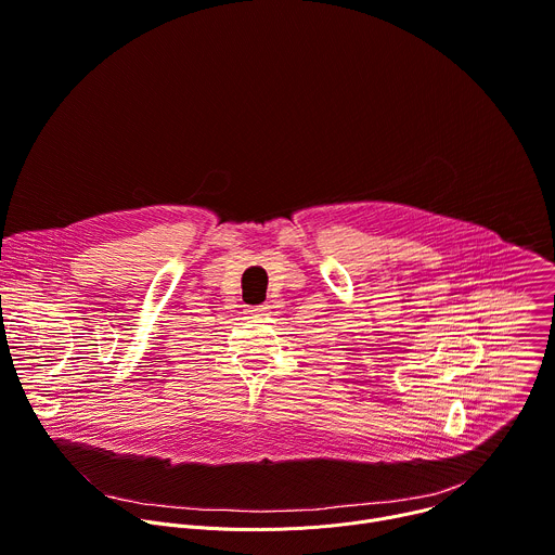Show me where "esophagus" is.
Wrapping results in <instances>:
<instances>
[{"label": "esophagus", "mask_w": 555, "mask_h": 555, "mask_svg": "<svg viewBox=\"0 0 555 555\" xmlns=\"http://www.w3.org/2000/svg\"><path fill=\"white\" fill-rule=\"evenodd\" d=\"M264 310H269V304H260V306H251L247 312H251V314H260V312H264Z\"/></svg>", "instance_id": "1"}]
</instances>
